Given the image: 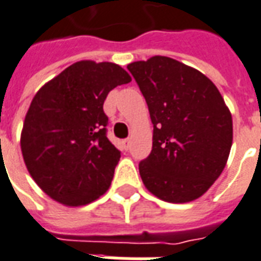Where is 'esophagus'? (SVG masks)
<instances>
[{
	"mask_svg": "<svg viewBox=\"0 0 261 261\" xmlns=\"http://www.w3.org/2000/svg\"><path fill=\"white\" fill-rule=\"evenodd\" d=\"M129 143H130V140H129V139H126V140H123V142H122V146H123V148H125V150H128V148H129Z\"/></svg>",
	"mask_w": 261,
	"mask_h": 261,
	"instance_id": "34e87169",
	"label": "esophagus"
}]
</instances>
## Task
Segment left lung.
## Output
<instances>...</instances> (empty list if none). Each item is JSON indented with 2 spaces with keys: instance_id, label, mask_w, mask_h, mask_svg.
<instances>
[{
  "instance_id": "left-lung-1",
  "label": "left lung",
  "mask_w": 261,
  "mask_h": 261,
  "mask_svg": "<svg viewBox=\"0 0 261 261\" xmlns=\"http://www.w3.org/2000/svg\"><path fill=\"white\" fill-rule=\"evenodd\" d=\"M154 125L152 150L139 164L146 189L170 203L198 199L221 175L232 144V117L206 75L168 56L128 64Z\"/></svg>"
}]
</instances>
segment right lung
Returning a JSON list of instances; mask_svg holds the SVG:
<instances>
[{
	"mask_svg": "<svg viewBox=\"0 0 261 261\" xmlns=\"http://www.w3.org/2000/svg\"><path fill=\"white\" fill-rule=\"evenodd\" d=\"M130 81L118 64L80 60L35 93L20 148L33 180L54 201L82 206L110 189L121 154L106 136L103 103L111 89Z\"/></svg>",
	"mask_w": 261,
	"mask_h": 261,
	"instance_id": "1",
	"label": "right lung"
}]
</instances>
